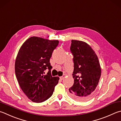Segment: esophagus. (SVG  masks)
I'll return each mask as SVG.
<instances>
[{
  "instance_id": "esophagus-1",
  "label": "esophagus",
  "mask_w": 121,
  "mask_h": 121,
  "mask_svg": "<svg viewBox=\"0 0 121 121\" xmlns=\"http://www.w3.org/2000/svg\"><path fill=\"white\" fill-rule=\"evenodd\" d=\"M65 74H64V75H63L62 76L60 77V79H61V80L64 79V78H65Z\"/></svg>"
}]
</instances>
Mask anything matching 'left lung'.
Returning a JSON list of instances; mask_svg holds the SVG:
<instances>
[{"label":"left lung","instance_id":"obj_1","mask_svg":"<svg viewBox=\"0 0 121 121\" xmlns=\"http://www.w3.org/2000/svg\"><path fill=\"white\" fill-rule=\"evenodd\" d=\"M70 50L73 56L74 83L70 96L78 101L89 100L95 93L101 76L98 57L88 44L71 40Z\"/></svg>","mask_w":121,"mask_h":121}]
</instances>
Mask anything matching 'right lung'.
<instances>
[{"instance_id":"obj_1","label":"right lung","mask_w":121,"mask_h":121,"mask_svg":"<svg viewBox=\"0 0 121 121\" xmlns=\"http://www.w3.org/2000/svg\"><path fill=\"white\" fill-rule=\"evenodd\" d=\"M58 40H49L33 36L19 49L15 63V71L19 86L28 98L42 103L53 94L58 77H52L50 59L58 46ZM49 69L47 75L44 70Z\"/></svg>"}]
</instances>
